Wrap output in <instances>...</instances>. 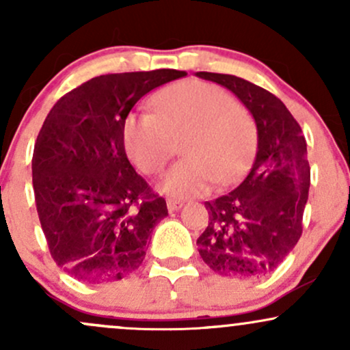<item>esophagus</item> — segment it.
Returning <instances> with one entry per match:
<instances>
[{"instance_id":"34e87169","label":"esophagus","mask_w":350,"mask_h":350,"mask_svg":"<svg viewBox=\"0 0 350 350\" xmlns=\"http://www.w3.org/2000/svg\"><path fill=\"white\" fill-rule=\"evenodd\" d=\"M166 204H167V211L170 212L179 211V208L184 206V202H180V200H174V199H167Z\"/></svg>"}]
</instances>
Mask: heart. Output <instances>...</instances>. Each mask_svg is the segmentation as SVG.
Returning a JSON list of instances; mask_svg holds the SVG:
<instances>
[{
    "label": "heart",
    "mask_w": 350,
    "mask_h": 350,
    "mask_svg": "<svg viewBox=\"0 0 350 350\" xmlns=\"http://www.w3.org/2000/svg\"><path fill=\"white\" fill-rule=\"evenodd\" d=\"M154 113H133L123 123L128 158L143 174L156 176L178 151V164L161 189L176 199L202 196L212 184L228 186L242 178L258 142L256 122L247 108L219 85L186 82L152 98Z\"/></svg>",
    "instance_id": "1"
}]
</instances>
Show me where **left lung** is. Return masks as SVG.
<instances>
[{
	"instance_id": "8db88e82",
	"label": "left lung",
	"mask_w": 350,
	"mask_h": 350,
	"mask_svg": "<svg viewBox=\"0 0 350 350\" xmlns=\"http://www.w3.org/2000/svg\"><path fill=\"white\" fill-rule=\"evenodd\" d=\"M234 92L256 122L258 150L239 187L206 202L199 253L222 276L258 280L280 267L303 234L311 167L299 123L278 97L235 75L198 72Z\"/></svg>"
}]
</instances>
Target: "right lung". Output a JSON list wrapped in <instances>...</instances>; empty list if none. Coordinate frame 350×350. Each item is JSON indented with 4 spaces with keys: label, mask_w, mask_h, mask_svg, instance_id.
<instances>
[{
    "label": "right lung",
    "mask_w": 350,
    "mask_h": 350,
    "mask_svg": "<svg viewBox=\"0 0 350 350\" xmlns=\"http://www.w3.org/2000/svg\"><path fill=\"white\" fill-rule=\"evenodd\" d=\"M186 75H100L60 97L44 120L33 154L36 207L51 256L75 280L108 283L143 263L167 207L128 161L123 123L148 92Z\"/></svg>",
    "instance_id": "1"
}]
</instances>
